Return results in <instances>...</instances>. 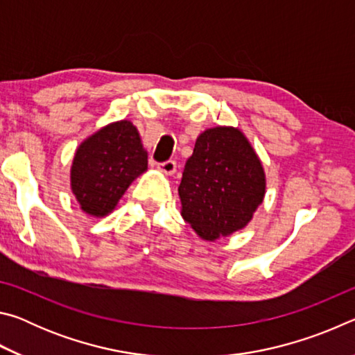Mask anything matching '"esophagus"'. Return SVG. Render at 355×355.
Here are the masks:
<instances>
[{
	"label": "esophagus",
	"instance_id": "obj_1",
	"mask_svg": "<svg viewBox=\"0 0 355 355\" xmlns=\"http://www.w3.org/2000/svg\"><path fill=\"white\" fill-rule=\"evenodd\" d=\"M158 169L163 173H166V175H172V173H175V171H177V163L173 159L164 161V163L158 164Z\"/></svg>",
	"mask_w": 355,
	"mask_h": 355
}]
</instances>
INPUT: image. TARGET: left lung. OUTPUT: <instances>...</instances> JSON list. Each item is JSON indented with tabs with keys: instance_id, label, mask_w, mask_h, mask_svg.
<instances>
[{
	"instance_id": "left-lung-1",
	"label": "left lung",
	"mask_w": 355,
	"mask_h": 355,
	"mask_svg": "<svg viewBox=\"0 0 355 355\" xmlns=\"http://www.w3.org/2000/svg\"><path fill=\"white\" fill-rule=\"evenodd\" d=\"M263 166L241 131L209 128L197 137L178 194L182 216L203 239L241 230L263 202Z\"/></svg>"
}]
</instances>
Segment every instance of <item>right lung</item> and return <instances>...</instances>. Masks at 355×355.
<instances>
[{
  "mask_svg": "<svg viewBox=\"0 0 355 355\" xmlns=\"http://www.w3.org/2000/svg\"><path fill=\"white\" fill-rule=\"evenodd\" d=\"M147 171V152L128 120L111 123L78 147L71 164V191L81 209L106 216L136 177Z\"/></svg>",
  "mask_w": 355,
  "mask_h": 355,
  "instance_id": "1",
  "label": "right lung"
}]
</instances>
